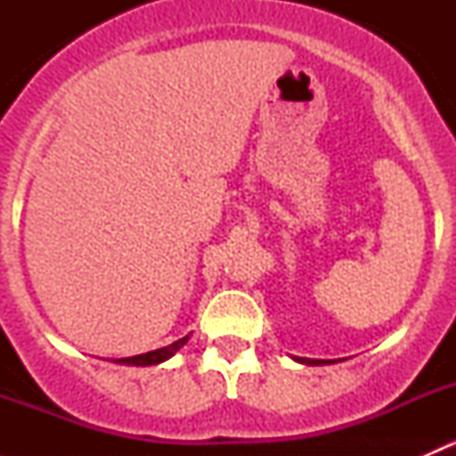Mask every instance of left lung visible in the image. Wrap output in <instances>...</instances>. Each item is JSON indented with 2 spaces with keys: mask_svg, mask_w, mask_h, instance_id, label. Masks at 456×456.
I'll return each mask as SVG.
<instances>
[{
  "mask_svg": "<svg viewBox=\"0 0 456 456\" xmlns=\"http://www.w3.org/2000/svg\"><path fill=\"white\" fill-rule=\"evenodd\" d=\"M300 364H309V366H322V364H330V360H309V357H293Z\"/></svg>",
  "mask_w": 456,
  "mask_h": 456,
  "instance_id": "obj_1",
  "label": "left lung"
}]
</instances>
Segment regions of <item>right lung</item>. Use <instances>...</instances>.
<instances>
[{
  "mask_svg": "<svg viewBox=\"0 0 456 456\" xmlns=\"http://www.w3.org/2000/svg\"><path fill=\"white\" fill-rule=\"evenodd\" d=\"M187 339H190V335L181 338V339H178V342L169 344V346L156 348V351L142 353V355L121 357V360H117V364H127V366H154V364H160V362H165V360H169V357H172V355H176V353L181 351L183 346H185Z\"/></svg>",
  "mask_w": 456,
  "mask_h": 456,
  "instance_id": "right-lung-1",
  "label": "right lung"
}]
</instances>
